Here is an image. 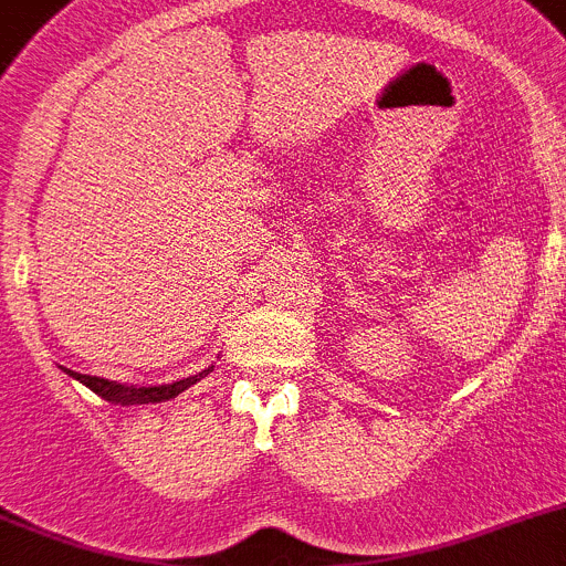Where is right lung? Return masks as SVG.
Returning a JSON list of instances; mask_svg holds the SVG:
<instances>
[{"label": "right lung", "mask_w": 566, "mask_h": 566, "mask_svg": "<svg viewBox=\"0 0 566 566\" xmlns=\"http://www.w3.org/2000/svg\"><path fill=\"white\" fill-rule=\"evenodd\" d=\"M66 373H70L72 378H77L81 385L90 387L92 392H97V396H101V398H106V401L123 403V407H128V403L170 401V398H176V396H179V392L188 390L190 385L201 381V378H205L207 373H212V367L201 370L199 376L179 378V381H174V385H159V387H126V385H117V381H108V378L83 376V373H75V370H66Z\"/></svg>", "instance_id": "right-lung-1"}]
</instances>
